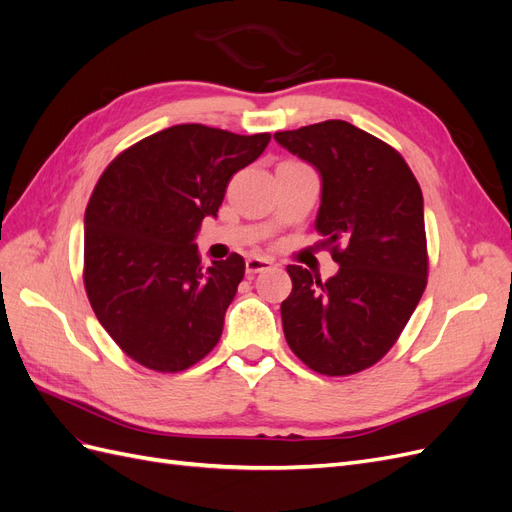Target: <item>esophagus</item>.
<instances>
[{
    "label": "esophagus",
    "instance_id": "obj_1",
    "mask_svg": "<svg viewBox=\"0 0 512 512\" xmlns=\"http://www.w3.org/2000/svg\"><path fill=\"white\" fill-rule=\"evenodd\" d=\"M273 262L269 258H262V256H250L245 260V271L247 275H256L260 271H267Z\"/></svg>",
    "mask_w": 512,
    "mask_h": 512
}]
</instances>
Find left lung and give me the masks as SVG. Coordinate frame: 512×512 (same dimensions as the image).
<instances>
[{"label": "left lung", "mask_w": 512, "mask_h": 512, "mask_svg": "<svg viewBox=\"0 0 512 512\" xmlns=\"http://www.w3.org/2000/svg\"><path fill=\"white\" fill-rule=\"evenodd\" d=\"M273 138L320 173L316 230L339 265L327 282L286 267V342L318 374H356L393 348L427 286L421 185L391 145L342 119Z\"/></svg>", "instance_id": "1"}]
</instances>
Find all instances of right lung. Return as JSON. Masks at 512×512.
Wrapping results in <instances>:
<instances>
[{
	"instance_id": "add662e5",
	"label": "right lung",
	"mask_w": 512,
	"mask_h": 512,
	"mask_svg": "<svg viewBox=\"0 0 512 512\" xmlns=\"http://www.w3.org/2000/svg\"><path fill=\"white\" fill-rule=\"evenodd\" d=\"M271 134L181 123L106 166L85 211V290L106 333L132 361L175 374L220 342L245 260L203 267L194 237L218 218L230 177Z\"/></svg>"
}]
</instances>
